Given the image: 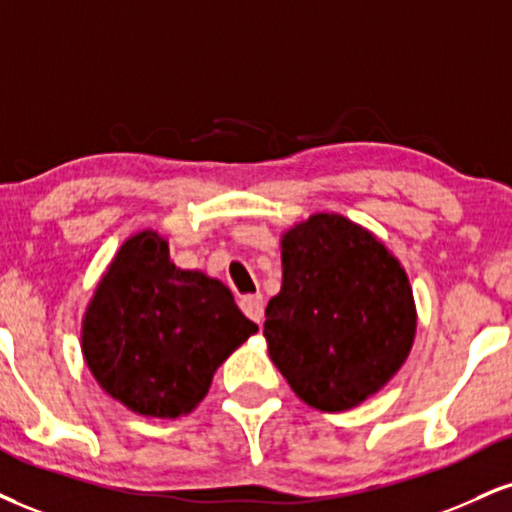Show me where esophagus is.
<instances>
[{
	"mask_svg": "<svg viewBox=\"0 0 512 512\" xmlns=\"http://www.w3.org/2000/svg\"><path fill=\"white\" fill-rule=\"evenodd\" d=\"M240 310L248 315L252 322L262 324V317H264V300H262V293H252V295H243L240 298Z\"/></svg>",
	"mask_w": 512,
	"mask_h": 512,
	"instance_id": "1",
	"label": "esophagus"
}]
</instances>
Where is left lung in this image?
Instances as JSON below:
<instances>
[{"label":"left lung","instance_id":"1","mask_svg":"<svg viewBox=\"0 0 512 512\" xmlns=\"http://www.w3.org/2000/svg\"><path fill=\"white\" fill-rule=\"evenodd\" d=\"M281 293L269 300V357L312 408H355L398 372L415 338L408 276L372 233L315 214L281 240Z\"/></svg>","mask_w":512,"mask_h":512}]
</instances>
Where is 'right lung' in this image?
I'll use <instances>...</instances> for the list:
<instances>
[{"label": "right lung", "instance_id": "obj_1", "mask_svg": "<svg viewBox=\"0 0 512 512\" xmlns=\"http://www.w3.org/2000/svg\"><path fill=\"white\" fill-rule=\"evenodd\" d=\"M255 331L224 283L178 269L166 240L143 231L123 243L97 286L83 353L97 384L128 410L176 420Z\"/></svg>", "mask_w": 512, "mask_h": 512}]
</instances>
